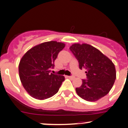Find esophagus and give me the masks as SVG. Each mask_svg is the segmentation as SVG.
Instances as JSON below:
<instances>
[{
	"mask_svg": "<svg viewBox=\"0 0 128 128\" xmlns=\"http://www.w3.org/2000/svg\"><path fill=\"white\" fill-rule=\"evenodd\" d=\"M68 78H70V79H74V78H75V77H74V76H68Z\"/></svg>",
	"mask_w": 128,
	"mask_h": 128,
	"instance_id": "obj_1",
	"label": "esophagus"
}]
</instances>
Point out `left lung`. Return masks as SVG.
Instances as JSON below:
<instances>
[{"instance_id": "1", "label": "left lung", "mask_w": 128, "mask_h": 128, "mask_svg": "<svg viewBox=\"0 0 128 128\" xmlns=\"http://www.w3.org/2000/svg\"><path fill=\"white\" fill-rule=\"evenodd\" d=\"M70 51L78 62L80 69H86L87 79L76 88L77 95L88 102H95L109 93L116 79L112 60L98 50L87 44H74Z\"/></svg>"}]
</instances>
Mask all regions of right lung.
<instances>
[{
    "mask_svg": "<svg viewBox=\"0 0 128 128\" xmlns=\"http://www.w3.org/2000/svg\"><path fill=\"white\" fill-rule=\"evenodd\" d=\"M65 44L48 41L34 46L20 60L18 67L20 80L26 91L38 100H44L57 94L65 78L50 73L54 67L58 54Z\"/></svg>",
    "mask_w": 128,
    "mask_h": 128,
    "instance_id": "1",
    "label": "right lung"
}]
</instances>
